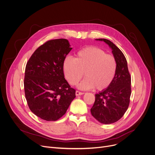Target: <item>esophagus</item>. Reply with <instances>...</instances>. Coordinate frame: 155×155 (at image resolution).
Here are the masks:
<instances>
[{
  "mask_svg": "<svg viewBox=\"0 0 155 155\" xmlns=\"http://www.w3.org/2000/svg\"><path fill=\"white\" fill-rule=\"evenodd\" d=\"M84 94V92H79V91H76V95H77V96L83 95Z\"/></svg>",
  "mask_w": 155,
  "mask_h": 155,
  "instance_id": "esophagus-1",
  "label": "esophagus"
}]
</instances>
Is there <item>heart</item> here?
Returning <instances> with one entry per match:
<instances>
[{"instance_id":"1","label":"heart","mask_w":155,"mask_h":155,"mask_svg":"<svg viewBox=\"0 0 155 155\" xmlns=\"http://www.w3.org/2000/svg\"><path fill=\"white\" fill-rule=\"evenodd\" d=\"M65 78L72 85H76L84 76H86L78 85L81 89L94 88L103 91L113 82L117 70L115 57L98 47L91 46L79 50L75 58L66 57L63 63Z\"/></svg>"}]
</instances>
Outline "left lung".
<instances>
[{"instance_id":"8db88e82","label":"left lung","mask_w":155,"mask_h":155,"mask_svg":"<svg viewBox=\"0 0 155 155\" xmlns=\"http://www.w3.org/2000/svg\"><path fill=\"white\" fill-rule=\"evenodd\" d=\"M96 40L105 42L111 48L117 61V70L113 82L107 89L95 94L94 104L91 109L92 115L98 121L108 124L121 119L129 107L131 77L126 58L121 50L108 39Z\"/></svg>"}]
</instances>
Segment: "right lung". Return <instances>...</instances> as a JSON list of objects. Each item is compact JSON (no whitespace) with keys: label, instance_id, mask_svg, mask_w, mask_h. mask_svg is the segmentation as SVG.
Listing matches in <instances>:
<instances>
[{"label":"right lung","instance_id":"1","mask_svg":"<svg viewBox=\"0 0 155 155\" xmlns=\"http://www.w3.org/2000/svg\"><path fill=\"white\" fill-rule=\"evenodd\" d=\"M72 48L67 39L50 40L32 54L25 68L24 88L30 110L45 121H57L76 97L64 79L63 63Z\"/></svg>","mask_w":155,"mask_h":155}]
</instances>
